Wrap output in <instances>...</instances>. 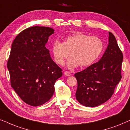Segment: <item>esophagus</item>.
Wrapping results in <instances>:
<instances>
[{"instance_id":"1","label":"esophagus","mask_w":130,"mask_h":130,"mask_svg":"<svg viewBox=\"0 0 130 130\" xmlns=\"http://www.w3.org/2000/svg\"><path fill=\"white\" fill-rule=\"evenodd\" d=\"M64 74H65V75L68 76V77H70V76L72 75V74L69 71H65V72H64Z\"/></svg>"}]
</instances>
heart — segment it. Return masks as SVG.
<instances>
[{
  "label": "heart",
  "mask_w": 130,
  "mask_h": 130,
  "mask_svg": "<svg viewBox=\"0 0 130 130\" xmlns=\"http://www.w3.org/2000/svg\"><path fill=\"white\" fill-rule=\"evenodd\" d=\"M104 47L103 41L96 36L77 33L67 36L63 43L56 40L52 46L54 59L59 65H63L70 52L71 58L67 62L70 68L91 65L101 54Z\"/></svg>",
  "instance_id": "obj_1"
}]
</instances>
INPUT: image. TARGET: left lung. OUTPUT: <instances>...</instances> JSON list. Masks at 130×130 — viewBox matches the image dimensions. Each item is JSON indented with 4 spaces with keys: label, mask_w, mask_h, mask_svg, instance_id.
I'll list each match as a JSON object with an SVG mask.
<instances>
[{
    "label": "left lung",
    "mask_w": 130,
    "mask_h": 130,
    "mask_svg": "<svg viewBox=\"0 0 130 130\" xmlns=\"http://www.w3.org/2000/svg\"><path fill=\"white\" fill-rule=\"evenodd\" d=\"M122 59L117 40L109 32V44L100 60L74 75L78 83L75 96L78 102L95 107L109 99L122 78Z\"/></svg>",
    "instance_id": "8db88e82"
}]
</instances>
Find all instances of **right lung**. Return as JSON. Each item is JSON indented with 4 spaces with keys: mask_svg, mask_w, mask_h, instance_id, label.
Instances as JSON below:
<instances>
[{
    "mask_svg": "<svg viewBox=\"0 0 130 130\" xmlns=\"http://www.w3.org/2000/svg\"><path fill=\"white\" fill-rule=\"evenodd\" d=\"M53 33L51 28L34 26L19 33L12 44L7 63L11 86L31 106L49 101L54 93L55 82L62 75V69L46 47Z\"/></svg>",
    "mask_w": 130,
    "mask_h": 130,
    "instance_id": "1",
    "label": "right lung"
}]
</instances>
